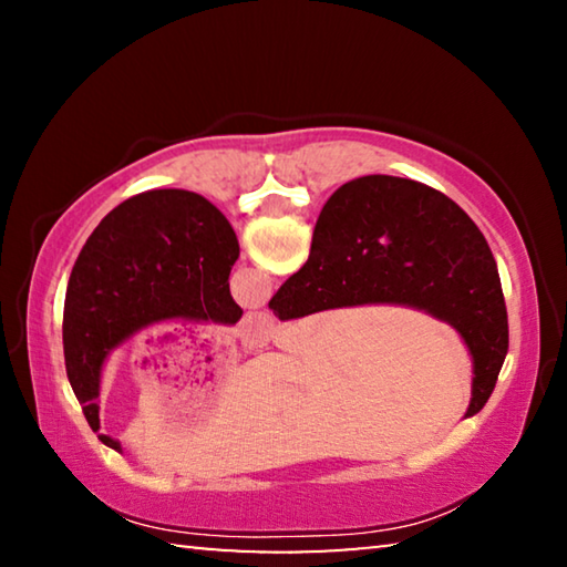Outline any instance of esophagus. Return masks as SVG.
Instances as JSON below:
<instances>
[{
    "label": "esophagus",
    "mask_w": 567,
    "mask_h": 567,
    "mask_svg": "<svg viewBox=\"0 0 567 567\" xmlns=\"http://www.w3.org/2000/svg\"><path fill=\"white\" fill-rule=\"evenodd\" d=\"M272 328H275V322H272L270 312H247L243 322H239L237 334L247 344H262L270 340Z\"/></svg>",
    "instance_id": "obj_1"
}]
</instances>
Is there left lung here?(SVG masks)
Wrapping results in <instances>:
<instances>
[{"label":"left lung","instance_id":"obj_1","mask_svg":"<svg viewBox=\"0 0 567 567\" xmlns=\"http://www.w3.org/2000/svg\"><path fill=\"white\" fill-rule=\"evenodd\" d=\"M237 257L227 217L187 189L142 192L102 219L72 267L62 324L66 378L94 433L102 362L122 340L162 320L243 318L229 295Z\"/></svg>","mask_w":567,"mask_h":567}]
</instances>
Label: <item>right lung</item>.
<instances>
[{
  "mask_svg": "<svg viewBox=\"0 0 567 567\" xmlns=\"http://www.w3.org/2000/svg\"><path fill=\"white\" fill-rule=\"evenodd\" d=\"M370 302L425 310L463 334L475 362L477 415L507 354V310L483 233L420 182L370 175L342 185L322 207L307 262L270 300L280 320Z\"/></svg>",
  "mask_w": 567,
  "mask_h": 567,
  "instance_id": "1",
  "label": "right lung"
}]
</instances>
